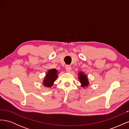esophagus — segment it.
Here are the masks:
<instances>
[{"mask_svg":"<svg viewBox=\"0 0 129 129\" xmlns=\"http://www.w3.org/2000/svg\"><path fill=\"white\" fill-rule=\"evenodd\" d=\"M66 72H68V73H69V72H71V71L72 68L70 66L67 65V66H66Z\"/></svg>","mask_w":129,"mask_h":129,"instance_id":"34e87169","label":"esophagus"}]
</instances>
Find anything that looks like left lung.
Listing matches in <instances>:
<instances>
[{
    "instance_id": "1",
    "label": "left lung",
    "mask_w": 129,
    "mask_h": 129,
    "mask_svg": "<svg viewBox=\"0 0 129 129\" xmlns=\"http://www.w3.org/2000/svg\"><path fill=\"white\" fill-rule=\"evenodd\" d=\"M79 79L81 83L82 84V87H87L89 84L88 80L87 79V76L83 74L82 72H80L79 74Z\"/></svg>"
}]
</instances>
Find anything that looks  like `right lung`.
Wrapping results in <instances>:
<instances>
[{
  "instance_id": "right-lung-1",
  "label": "right lung",
  "mask_w": 129,
  "mask_h": 129,
  "mask_svg": "<svg viewBox=\"0 0 129 129\" xmlns=\"http://www.w3.org/2000/svg\"><path fill=\"white\" fill-rule=\"evenodd\" d=\"M57 71L55 69H50L48 71L44 79L43 84L46 87H50L53 85L54 82L57 77Z\"/></svg>"
}]
</instances>
